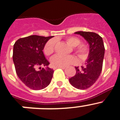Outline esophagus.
I'll return each mask as SVG.
<instances>
[{
	"label": "esophagus",
	"instance_id": "obj_1",
	"mask_svg": "<svg viewBox=\"0 0 120 120\" xmlns=\"http://www.w3.org/2000/svg\"><path fill=\"white\" fill-rule=\"evenodd\" d=\"M55 69H57V68H61V69H65V67H55Z\"/></svg>",
	"mask_w": 120,
	"mask_h": 120
}]
</instances>
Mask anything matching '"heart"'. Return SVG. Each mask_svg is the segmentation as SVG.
I'll return each instance as SVG.
<instances>
[{"label":"heart","mask_w":120,"mask_h":120,"mask_svg":"<svg viewBox=\"0 0 120 120\" xmlns=\"http://www.w3.org/2000/svg\"><path fill=\"white\" fill-rule=\"evenodd\" d=\"M66 42L73 47H76L75 51L80 57H84L87 52V49L84 45H80V41L76 37H69L66 39ZM55 41L51 40L46 43L44 48V52L46 55H51L54 52ZM51 64L54 67H66L74 64L76 62V58L73 55H55L51 58Z\"/></svg>","instance_id":"obj_1"}]
</instances>
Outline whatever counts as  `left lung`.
I'll list each match as a JSON object with an SVG mask.
<instances>
[{
    "mask_svg": "<svg viewBox=\"0 0 120 120\" xmlns=\"http://www.w3.org/2000/svg\"><path fill=\"white\" fill-rule=\"evenodd\" d=\"M84 38L90 45L88 59L85 66H75V75L69 79L72 86L80 90L87 89L93 85L99 78L102 71L105 48L103 40L98 34L90 32H76Z\"/></svg>",
    "mask_w": 120,
    "mask_h": 120,
    "instance_id": "1",
    "label": "left lung"
}]
</instances>
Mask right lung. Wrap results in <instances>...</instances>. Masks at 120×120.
<instances>
[{"label":"right lung","instance_id":"add662e5","mask_svg":"<svg viewBox=\"0 0 120 120\" xmlns=\"http://www.w3.org/2000/svg\"><path fill=\"white\" fill-rule=\"evenodd\" d=\"M52 37L31 35L19 38L14 45L13 60L16 72L20 80L30 89L42 90L51 82L54 70L48 66L49 62L43 50ZM42 66L46 68H41Z\"/></svg>","mask_w":120,"mask_h":120}]
</instances>
